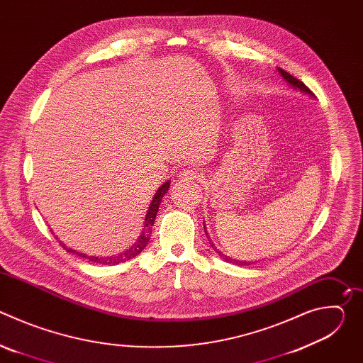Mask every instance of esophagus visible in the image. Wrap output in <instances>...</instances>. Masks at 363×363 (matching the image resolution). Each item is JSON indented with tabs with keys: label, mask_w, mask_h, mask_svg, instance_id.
I'll return each mask as SVG.
<instances>
[{
	"label": "esophagus",
	"mask_w": 363,
	"mask_h": 363,
	"mask_svg": "<svg viewBox=\"0 0 363 363\" xmlns=\"http://www.w3.org/2000/svg\"><path fill=\"white\" fill-rule=\"evenodd\" d=\"M179 178L184 181V182H191V181H195L198 178V172L192 168H188V169H184L181 174H179Z\"/></svg>",
	"instance_id": "34e87169"
}]
</instances>
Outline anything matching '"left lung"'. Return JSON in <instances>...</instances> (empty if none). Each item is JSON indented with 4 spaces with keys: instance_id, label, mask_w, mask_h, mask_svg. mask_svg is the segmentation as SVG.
<instances>
[{
    "instance_id": "1",
    "label": "left lung",
    "mask_w": 363,
    "mask_h": 363,
    "mask_svg": "<svg viewBox=\"0 0 363 363\" xmlns=\"http://www.w3.org/2000/svg\"><path fill=\"white\" fill-rule=\"evenodd\" d=\"M279 70V73L281 74V77L293 87V89H296V90H300L301 93H306V94H308V96H312V97H315V94L312 93V90H310L303 82H300L298 79H296V77H293L290 73H287V72H284L283 69H277ZM203 230H205V234H208L206 233V228H205V223H203ZM208 240H210V237H208ZM210 244H211V247L218 252V255L220 257H223L224 258V262H227V263H233V264H238V266H250L251 264V262H241V260H233L231 257H228V255H224L221 251H218L217 250V247H214V244L211 242V240H210ZM257 263V262H255Z\"/></svg>"
}]
</instances>
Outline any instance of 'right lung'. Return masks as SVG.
I'll use <instances>...</instances> for the list:
<instances>
[{
  "label": "right lung",
  "instance_id": "obj_1",
  "mask_svg": "<svg viewBox=\"0 0 363 363\" xmlns=\"http://www.w3.org/2000/svg\"><path fill=\"white\" fill-rule=\"evenodd\" d=\"M169 185L171 182L167 181L162 186H160V189L157 191V194L153 195V199L150 201V205H149V210L146 213V217H145V223H143V231L140 234V237L136 240V242L126 251L118 254V255H111V257H94V255H86V254H82V252H77L72 248H67L66 244L60 242V245L67 250L69 252H73L82 258H86V260L91 262V263H99V264H119V263H125L128 260H130V258L136 257L145 247L146 244L149 242L150 240V234H152V225L155 223V218H157V214H158V210H160V205L162 202V196L167 194V191L169 189Z\"/></svg>",
  "mask_w": 363,
  "mask_h": 363
}]
</instances>
